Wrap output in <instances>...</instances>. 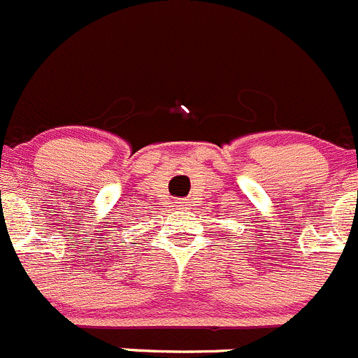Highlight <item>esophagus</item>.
<instances>
[{"mask_svg":"<svg viewBox=\"0 0 358 358\" xmlns=\"http://www.w3.org/2000/svg\"><path fill=\"white\" fill-rule=\"evenodd\" d=\"M176 203H178V205H176V207L183 208V207H187V203H189V201H185V199H178V201H176Z\"/></svg>","mask_w":358,"mask_h":358,"instance_id":"34e87169","label":"esophagus"}]
</instances>
